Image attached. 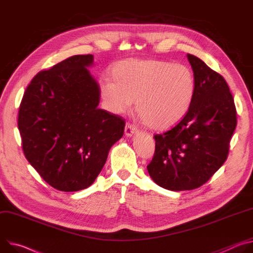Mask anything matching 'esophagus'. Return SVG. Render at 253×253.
Returning a JSON list of instances; mask_svg holds the SVG:
<instances>
[{
  "mask_svg": "<svg viewBox=\"0 0 253 253\" xmlns=\"http://www.w3.org/2000/svg\"><path fill=\"white\" fill-rule=\"evenodd\" d=\"M135 132H136V127L133 125L126 124V126L125 127V134L129 137V136H132Z\"/></svg>",
  "mask_w": 253,
  "mask_h": 253,
  "instance_id": "34e87169",
  "label": "esophagus"
}]
</instances>
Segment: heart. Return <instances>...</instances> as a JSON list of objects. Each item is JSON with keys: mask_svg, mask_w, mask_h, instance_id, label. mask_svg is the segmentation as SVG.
<instances>
[{"mask_svg": "<svg viewBox=\"0 0 253 253\" xmlns=\"http://www.w3.org/2000/svg\"><path fill=\"white\" fill-rule=\"evenodd\" d=\"M111 76L112 79L101 77L98 81L104 108L112 115H123L134 100L138 119L158 131L178 125L195 95L194 75L180 64L129 58L115 64Z\"/></svg>", "mask_w": 253, "mask_h": 253, "instance_id": "heart-1", "label": "heart"}]
</instances>
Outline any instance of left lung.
<instances>
[{"label":"left lung","mask_w":253,"mask_h":253,"mask_svg":"<svg viewBox=\"0 0 253 253\" xmlns=\"http://www.w3.org/2000/svg\"><path fill=\"white\" fill-rule=\"evenodd\" d=\"M195 78V95L186 117L172 129L155 134L156 150L148 172L171 191L205 184L226 161L237 125L227 83L200 58L187 54Z\"/></svg>","instance_id":"obj_1"}]
</instances>
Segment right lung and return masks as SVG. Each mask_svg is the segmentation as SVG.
Listing matches in <instances>:
<instances>
[{
  "instance_id": "right-lung-1",
  "label": "right lung",
  "mask_w": 253,
  "mask_h": 253,
  "mask_svg": "<svg viewBox=\"0 0 253 253\" xmlns=\"http://www.w3.org/2000/svg\"><path fill=\"white\" fill-rule=\"evenodd\" d=\"M93 55H74L39 72L20 104L18 127L26 159L50 186L88 188L124 135L125 120L98 108Z\"/></svg>"
}]
</instances>
